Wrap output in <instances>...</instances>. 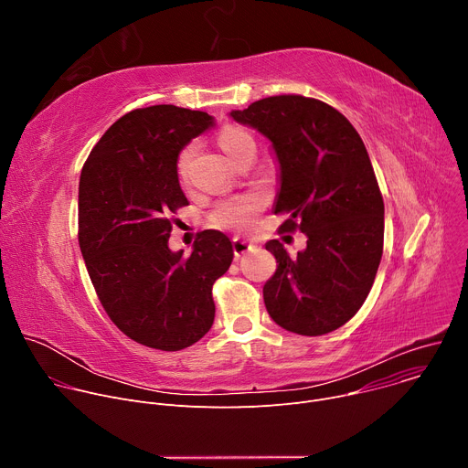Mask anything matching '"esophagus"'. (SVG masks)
<instances>
[{
	"label": "esophagus",
	"mask_w": 468,
	"mask_h": 468,
	"mask_svg": "<svg viewBox=\"0 0 468 468\" xmlns=\"http://www.w3.org/2000/svg\"><path fill=\"white\" fill-rule=\"evenodd\" d=\"M251 250H253V244L250 240H246L242 237H235L233 239V253H235V257H240V255H244V253H248Z\"/></svg>",
	"instance_id": "obj_1"
}]
</instances>
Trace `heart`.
<instances>
[{"instance_id": "obj_1", "label": "heart", "mask_w": 468, "mask_h": 468, "mask_svg": "<svg viewBox=\"0 0 468 468\" xmlns=\"http://www.w3.org/2000/svg\"><path fill=\"white\" fill-rule=\"evenodd\" d=\"M248 144H253V139L248 131L237 125H226L218 133V146L224 150V154L233 161V157ZM188 157V150H185L179 155L177 161V172L179 177L185 179V163ZM264 207V199L259 194H244L235 196L220 202L209 215V220L213 226L228 228V229H251L257 224V218Z\"/></svg>"}]
</instances>
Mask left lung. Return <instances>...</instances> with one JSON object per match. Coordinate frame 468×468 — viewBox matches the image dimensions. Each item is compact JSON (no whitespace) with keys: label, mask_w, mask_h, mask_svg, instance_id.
<instances>
[{"label":"left lung","mask_w":468,"mask_h":468,"mask_svg":"<svg viewBox=\"0 0 468 468\" xmlns=\"http://www.w3.org/2000/svg\"><path fill=\"white\" fill-rule=\"evenodd\" d=\"M231 118L272 143L274 213L287 215L280 229L307 237L296 257L266 242L278 261L262 287L266 311L298 335L335 331L365 303L383 253V197L359 133L337 109L298 94L262 98Z\"/></svg>","instance_id":"left-lung-1"}]
</instances>
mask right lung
Instances as JSON below:
<instances>
[{
  "label": "right lung",
  "mask_w": 468,
  "mask_h": 468,
  "mask_svg": "<svg viewBox=\"0 0 468 468\" xmlns=\"http://www.w3.org/2000/svg\"><path fill=\"white\" fill-rule=\"evenodd\" d=\"M213 116L176 105L135 109L92 148L80 177V248L96 294L116 327L148 348L176 352L215 320L213 283L233 261L231 240L197 235L190 255L172 251V215L188 206L179 152Z\"/></svg>",
  "instance_id": "add662e5"
}]
</instances>
